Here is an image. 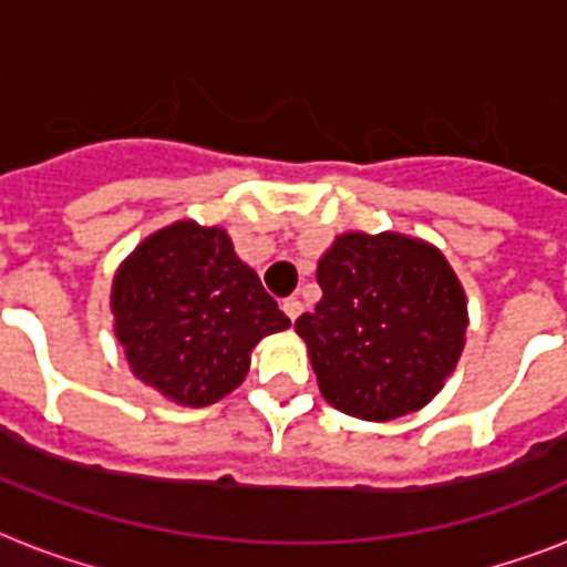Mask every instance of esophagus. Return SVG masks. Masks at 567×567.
<instances>
[{
	"instance_id": "esophagus-1",
	"label": "esophagus",
	"mask_w": 567,
	"mask_h": 567,
	"mask_svg": "<svg viewBox=\"0 0 567 567\" xmlns=\"http://www.w3.org/2000/svg\"><path fill=\"white\" fill-rule=\"evenodd\" d=\"M282 311H285V318L293 323V320L302 315V302L297 300V297H291V300H282Z\"/></svg>"
}]
</instances>
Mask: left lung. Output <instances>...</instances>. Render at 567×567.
<instances>
[{"label": "left lung", "instance_id": "obj_1", "mask_svg": "<svg viewBox=\"0 0 567 567\" xmlns=\"http://www.w3.org/2000/svg\"><path fill=\"white\" fill-rule=\"evenodd\" d=\"M323 297L293 329L320 394L362 421L417 412L453 373L467 329L465 288L421 238L347 231L318 261Z\"/></svg>", "mask_w": 567, "mask_h": 567}]
</instances>
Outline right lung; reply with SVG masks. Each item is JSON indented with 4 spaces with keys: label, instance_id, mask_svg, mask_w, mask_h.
Wrapping results in <instances>:
<instances>
[{
    "label": "right lung",
    "instance_id": "add662e5",
    "mask_svg": "<svg viewBox=\"0 0 567 567\" xmlns=\"http://www.w3.org/2000/svg\"><path fill=\"white\" fill-rule=\"evenodd\" d=\"M111 311L132 373L194 409L235 391L252 347L291 327L229 235L194 220L158 229L120 265Z\"/></svg>",
    "mask_w": 567,
    "mask_h": 567
}]
</instances>
